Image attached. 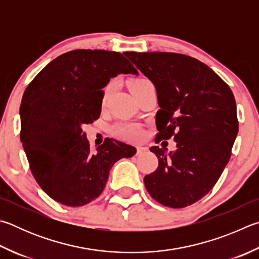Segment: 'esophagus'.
<instances>
[{
    "label": "esophagus",
    "mask_w": 259,
    "mask_h": 259,
    "mask_svg": "<svg viewBox=\"0 0 259 259\" xmlns=\"http://www.w3.org/2000/svg\"><path fill=\"white\" fill-rule=\"evenodd\" d=\"M147 148L146 147H142V146H138L137 147V155H143V154H145L146 152H147Z\"/></svg>",
    "instance_id": "esophagus-1"
}]
</instances>
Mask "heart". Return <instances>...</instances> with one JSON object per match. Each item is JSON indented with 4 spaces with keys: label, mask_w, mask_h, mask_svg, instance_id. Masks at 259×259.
Segmentation results:
<instances>
[{
    "label": "heart",
    "mask_w": 259,
    "mask_h": 259,
    "mask_svg": "<svg viewBox=\"0 0 259 259\" xmlns=\"http://www.w3.org/2000/svg\"><path fill=\"white\" fill-rule=\"evenodd\" d=\"M150 82L148 79L146 78H137L134 79L130 83V88L133 94H135L137 91H139L140 88L145 86L146 83ZM115 91V81L114 80H110L107 82L104 88H103L102 92V96H101V105L103 107H105L107 102H109L110 97L112 96V94ZM113 133L115 136H117L119 138L125 139V140H131V142H136V140H140L144 137V129L143 126L137 123H129V122H125V123H120L116 124L113 128Z\"/></svg>",
    "instance_id": "b5f03b06"
}]
</instances>
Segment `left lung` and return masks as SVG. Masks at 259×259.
<instances>
[{"instance_id":"8db88e82","label":"left lung","mask_w":259,"mask_h":259,"mask_svg":"<svg viewBox=\"0 0 259 259\" xmlns=\"http://www.w3.org/2000/svg\"><path fill=\"white\" fill-rule=\"evenodd\" d=\"M157 91L155 143L173 138L175 152L150 147L158 166L145 187L159 204L182 208L213 189L227 166L239 123L236 100L208 65L170 52H125ZM163 144V143H162Z\"/></svg>"}]
</instances>
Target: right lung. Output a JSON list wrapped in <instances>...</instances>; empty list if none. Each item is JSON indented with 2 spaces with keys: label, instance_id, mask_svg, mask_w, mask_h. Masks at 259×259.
<instances>
[{
  "label": "right lung",
  "instance_id": "1",
  "mask_svg": "<svg viewBox=\"0 0 259 259\" xmlns=\"http://www.w3.org/2000/svg\"><path fill=\"white\" fill-rule=\"evenodd\" d=\"M120 73H137L123 54L74 50L50 62L23 93L20 139L32 176L58 203L78 207L104 190L110 170L136 148L105 139L92 152L82 126L101 115L102 89Z\"/></svg>",
  "mask_w": 259,
  "mask_h": 259
}]
</instances>
